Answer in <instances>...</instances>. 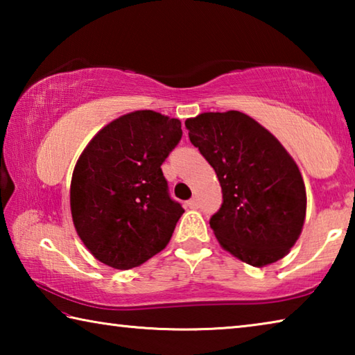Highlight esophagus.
<instances>
[{"instance_id": "1", "label": "esophagus", "mask_w": 355, "mask_h": 355, "mask_svg": "<svg viewBox=\"0 0 355 355\" xmlns=\"http://www.w3.org/2000/svg\"><path fill=\"white\" fill-rule=\"evenodd\" d=\"M188 207L191 209H197L199 208V199H196V197H192L191 200H188Z\"/></svg>"}]
</instances>
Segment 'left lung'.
Masks as SVG:
<instances>
[{
    "label": "left lung",
    "mask_w": 355,
    "mask_h": 355,
    "mask_svg": "<svg viewBox=\"0 0 355 355\" xmlns=\"http://www.w3.org/2000/svg\"><path fill=\"white\" fill-rule=\"evenodd\" d=\"M184 125L219 178L224 200L209 219L219 244L257 268L284 258L307 209L304 180L290 153L239 111L203 112Z\"/></svg>",
    "instance_id": "1"
}]
</instances>
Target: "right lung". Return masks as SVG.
Here are the masks:
<instances>
[{"instance_id": "1", "label": "right lung", "mask_w": 355, "mask_h": 355, "mask_svg": "<svg viewBox=\"0 0 355 355\" xmlns=\"http://www.w3.org/2000/svg\"><path fill=\"white\" fill-rule=\"evenodd\" d=\"M182 135L178 119L135 111L107 123L84 148L71 175V219L101 263L125 271L171 241L184 209L171 199L161 164Z\"/></svg>"}]
</instances>
